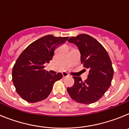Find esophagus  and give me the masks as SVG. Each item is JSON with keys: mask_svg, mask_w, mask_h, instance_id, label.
<instances>
[{"mask_svg": "<svg viewBox=\"0 0 129 129\" xmlns=\"http://www.w3.org/2000/svg\"><path fill=\"white\" fill-rule=\"evenodd\" d=\"M68 76H69V75H68L67 73L66 72L62 73V77H68Z\"/></svg>", "mask_w": 129, "mask_h": 129, "instance_id": "1", "label": "esophagus"}]
</instances>
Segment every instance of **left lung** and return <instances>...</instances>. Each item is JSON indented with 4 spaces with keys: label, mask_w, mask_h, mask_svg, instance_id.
I'll return each mask as SVG.
<instances>
[{
    "label": "left lung",
    "mask_w": 129,
    "mask_h": 129,
    "mask_svg": "<svg viewBox=\"0 0 129 129\" xmlns=\"http://www.w3.org/2000/svg\"><path fill=\"white\" fill-rule=\"evenodd\" d=\"M68 41L78 47L81 63L89 70L85 81L80 77H73L74 85L67 88L68 94L77 103H95L111 85L114 69L110 57L101 43L87 34L72 37Z\"/></svg>",
    "instance_id": "obj_1"
}]
</instances>
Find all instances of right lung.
Masks as SVG:
<instances>
[{
  "label": "right lung",
  "mask_w": 129,
  "mask_h": 129,
  "mask_svg": "<svg viewBox=\"0 0 129 129\" xmlns=\"http://www.w3.org/2000/svg\"><path fill=\"white\" fill-rule=\"evenodd\" d=\"M68 39L46 35L31 43L19 55L13 67L12 81L21 98L29 103L47 98L55 82L62 75L51 74L44 70V64L52 60L55 50Z\"/></svg>",
  "instance_id": "right-lung-1"
}]
</instances>
